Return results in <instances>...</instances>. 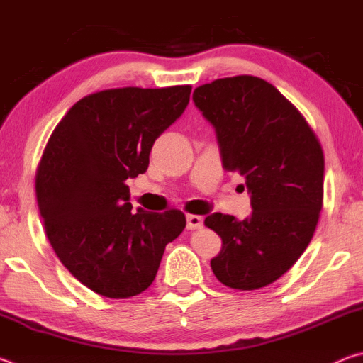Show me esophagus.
I'll return each instance as SVG.
<instances>
[{"label":"esophagus","mask_w":363,"mask_h":363,"mask_svg":"<svg viewBox=\"0 0 363 363\" xmlns=\"http://www.w3.org/2000/svg\"><path fill=\"white\" fill-rule=\"evenodd\" d=\"M203 225V218L196 216V214H187V227L190 230L200 229Z\"/></svg>","instance_id":"obj_1"}]
</instances>
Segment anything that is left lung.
<instances>
[{"mask_svg": "<svg viewBox=\"0 0 363 363\" xmlns=\"http://www.w3.org/2000/svg\"><path fill=\"white\" fill-rule=\"evenodd\" d=\"M216 130L227 171L240 174L253 211L243 220L214 213L205 225L223 240L211 269L233 290L280 279L314 237L323 205V150L299 110L262 78H219L194 91Z\"/></svg>", "mask_w": 363, "mask_h": 363, "instance_id": "8db88e82", "label": "left lung"}]
</instances>
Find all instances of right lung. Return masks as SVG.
<instances>
[{
    "mask_svg": "<svg viewBox=\"0 0 363 363\" xmlns=\"http://www.w3.org/2000/svg\"><path fill=\"white\" fill-rule=\"evenodd\" d=\"M190 91L128 86L84 96L45 147L35 189L48 240L73 277L101 296L145 291L164 247L186 227L179 210L131 213L126 179L145 173L153 143L186 110Z\"/></svg>",
    "mask_w": 363,
    "mask_h": 363,
    "instance_id": "obj_1",
    "label": "right lung"
}]
</instances>
